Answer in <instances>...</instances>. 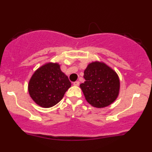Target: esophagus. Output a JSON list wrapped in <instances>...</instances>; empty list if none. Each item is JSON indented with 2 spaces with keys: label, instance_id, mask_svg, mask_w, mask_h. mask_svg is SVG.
Wrapping results in <instances>:
<instances>
[{
  "label": "esophagus",
  "instance_id": "esophagus-1",
  "mask_svg": "<svg viewBox=\"0 0 152 152\" xmlns=\"http://www.w3.org/2000/svg\"><path fill=\"white\" fill-rule=\"evenodd\" d=\"M79 83H80L79 81H78L74 82V85L76 86H79Z\"/></svg>",
  "mask_w": 152,
  "mask_h": 152
}]
</instances>
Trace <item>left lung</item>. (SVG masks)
Wrapping results in <instances>:
<instances>
[{
	"label": "left lung",
	"instance_id": "left-lung-1",
	"mask_svg": "<svg viewBox=\"0 0 152 152\" xmlns=\"http://www.w3.org/2000/svg\"><path fill=\"white\" fill-rule=\"evenodd\" d=\"M85 81L80 85L86 100L94 107L101 108L118 98L120 79L115 71L102 62L89 64L84 71Z\"/></svg>",
	"mask_w": 152,
	"mask_h": 152
}]
</instances>
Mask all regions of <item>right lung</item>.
Here are the masks:
<instances>
[{"label":"right lung","instance_id":"add662e5","mask_svg":"<svg viewBox=\"0 0 152 152\" xmlns=\"http://www.w3.org/2000/svg\"><path fill=\"white\" fill-rule=\"evenodd\" d=\"M71 86V82L61 71L60 66L56 63H48L32 75L29 82L28 91L37 105L51 107L63 98Z\"/></svg>","mask_w":152,"mask_h":152}]
</instances>
